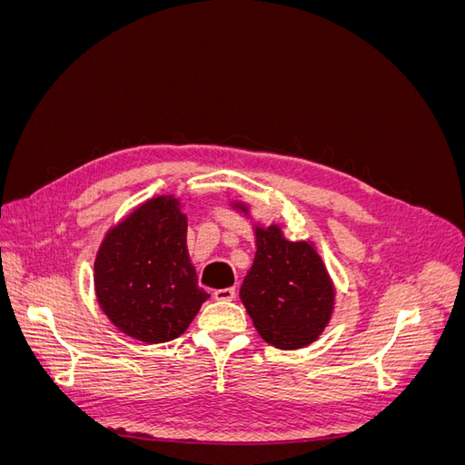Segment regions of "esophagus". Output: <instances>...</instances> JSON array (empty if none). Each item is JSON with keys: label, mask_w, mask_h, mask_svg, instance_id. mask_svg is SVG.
<instances>
[{"label": "esophagus", "mask_w": 465, "mask_h": 465, "mask_svg": "<svg viewBox=\"0 0 465 465\" xmlns=\"http://www.w3.org/2000/svg\"><path fill=\"white\" fill-rule=\"evenodd\" d=\"M236 297V291L232 287L227 289H215L213 291V299L215 301H232Z\"/></svg>", "instance_id": "obj_1"}]
</instances>
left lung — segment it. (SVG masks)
<instances>
[{
    "instance_id": "obj_1",
    "label": "left lung",
    "mask_w": 465,
    "mask_h": 465,
    "mask_svg": "<svg viewBox=\"0 0 465 465\" xmlns=\"http://www.w3.org/2000/svg\"><path fill=\"white\" fill-rule=\"evenodd\" d=\"M241 301L263 341L299 349L328 326L335 289L314 246L287 241L272 224L256 227V256L242 281Z\"/></svg>"
}]
</instances>
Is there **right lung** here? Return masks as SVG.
Segmentation results:
<instances>
[{"label":"right lung","instance_id":"obj_1","mask_svg":"<svg viewBox=\"0 0 465 465\" xmlns=\"http://www.w3.org/2000/svg\"><path fill=\"white\" fill-rule=\"evenodd\" d=\"M186 227L180 202L157 195L112 227L96 252L98 304L134 340H176L209 299L190 262Z\"/></svg>","mask_w":465,"mask_h":465}]
</instances>
